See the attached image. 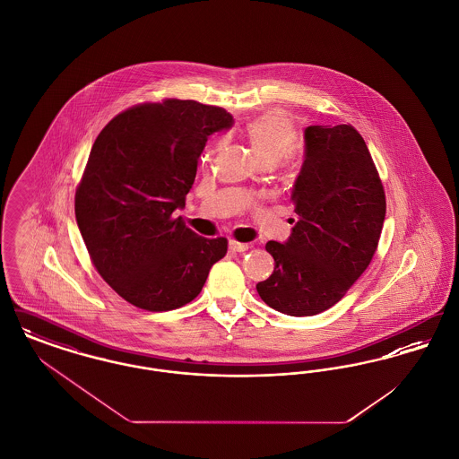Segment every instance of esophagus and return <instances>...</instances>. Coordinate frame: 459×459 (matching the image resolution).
Listing matches in <instances>:
<instances>
[{"label": "esophagus", "mask_w": 459, "mask_h": 459, "mask_svg": "<svg viewBox=\"0 0 459 459\" xmlns=\"http://www.w3.org/2000/svg\"><path fill=\"white\" fill-rule=\"evenodd\" d=\"M229 249L234 253H244L249 249V244L244 242H238V240H229Z\"/></svg>", "instance_id": "obj_1"}]
</instances>
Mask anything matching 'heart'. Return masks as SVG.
Returning a JSON list of instances; mask_svg holds the SVG:
<instances>
[{"instance_id": "heart-1", "label": "heart", "mask_w": 459, "mask_h": 459, "mask_svg": "<svg viewBox=\"0 0 459 459\" xmlns=\"http://www.w3.org/2000/svg\"><path fill=\"white\" fill-rule=\"evenodd\" d=\"M244 135L260 163H275L290 152L296 141V127L285 111L273 109L253 118L246 126Z\"/></svg>"}]
</instances>
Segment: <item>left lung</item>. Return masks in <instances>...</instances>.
<instances>
[{
	"label": "left lung",
	"mask_w": 459,
	"mask_h": 459,
	"mask_svg": "<svg viewBox=\"0 0 459 459\" xmlns=\"http://www.w3.org/2000/svg\"><path fill=\"white\" fill-rule=\"evenodd\" d=\"M290 201L296 225L285 242H266L275 268L256 290L284 315L311 316L342 299L382 234L385 195L359 132L346 124L306 127Z\"/></svg>",
	"instance_id": "8db88e82"
}]
</instances>
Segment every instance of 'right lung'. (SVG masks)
Listing matches in <instances>:
<instances>
[{"label": "right lung", "mask_w": 459, "mask_h": 459, "mask_svg": "<svg viewBox=\"0 0 459 459\" xmlns=\"http://www.w3.org/2000/svg\"><path fill=\"white\" fill-rule=\"evenodd\" d=\"M232 126L223 108L165 100L122 111L96 137L75 219L96 270L131 305L191 303L225 256V238L204 239L172 215L186 206L208 137Z\"/></svg>", "instance_id": "obj_1"}]
</instances>
